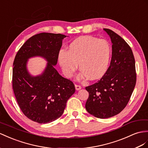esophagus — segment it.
Instances as JSON below:
<instances>
[{"label": "esophagus", "mask_w": 148, "mask_h": 148, "mask_svg": "<svg viewBox=\"0 0 148 148\" xmlns=\"http://www.w3.org/2000/svg\"><path fill=\"white\" fill-rule=\"evenodd\" d=\"M75 89H76L77 90H80L82 88L81 86L80 85H77V84H75Z\"/></svg>", "instance_id": "34e87169"}]
</instances>
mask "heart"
<instances>
[{
  "label": "heart",
  "instance_id": "heart-1",
  "mask_svg": "<svg viewBox=\"0 0 148 148\" xmlns=\"http://www.w3.org/2000/svg\"><path fill=\"white\" fill-rule=\"evenodd\" d=\"M111 47L105 39L86 36L79 37L69 45L68 51L60 50L58 60L64 75L71 77L78 67L82 73L81 77L88 75L97 79L106 73L111 58Z\"/></svg>",
  "mask_w": 148,
  "mask_h": 148
}]
</instances>
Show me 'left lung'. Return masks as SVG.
<instances>
[{
	"instance_id": "1",
	"label": "left lung",
	"mask_w": 148,
	"mask_h": 148,
	"mask_svg": "<svg viewBox=\"0 0 148 148\" xmlns=\"http://www.w3.org/2000/svg\"><path fill=\"white\" fill-rule=\"evenodd\" d=\"M104 30L112 43L110 66L99 81L86 88L89 92L86 110L101 119L109 118L123 110L136 82L135 59L130 46L114 31Z\"/></svg>"
}]
</instances>
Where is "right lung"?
Instances as JSON below:
<instances>
[{"mask_svg":"<svg viewBox=\"0 0 148 148\" xmlns=\"http://www.w3.org/2000/svg\"><path fill=\"white\" fill-rule=\"evenodd\" d=\"M60 34L40 33L22 45L15 57L12 69V88L24 114L39 124L52 122L62 116L75 86L61 76L54 66L58 62L62 40ZM42 56L48 62L43 73L32 77L27 69V60Z\"/></svg>","mask_w":148,"mask_h":148,"instance_id":"right-lung-1","label":"right lung"}]
</instances>
